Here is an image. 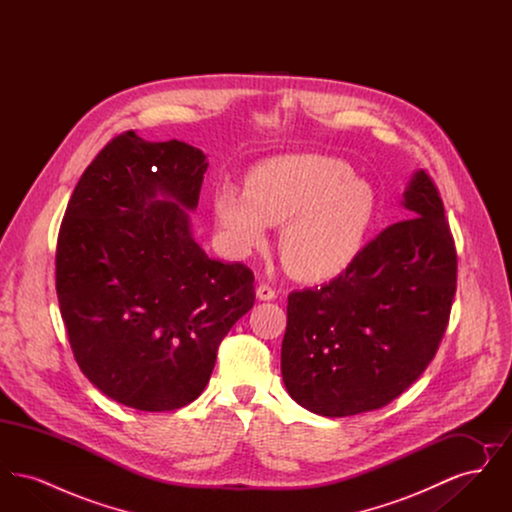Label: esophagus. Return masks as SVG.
Segmentation results:
<instances>
[{"mask_svg":"<svg viewBox=\"0 0 512 512\" xmlns=\"http://www.w3.org/2000/svg\"><path fill=\"white\" fill-rule=\"evenodd\" d=\"M255 293H257V299H261V301H272L276 297V292L267 284H259Z\"/></svg>","mask_w":512,"mask_h":512,"instance_id":"34e87169","label":"esophagus"}]
</instances>
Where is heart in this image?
I'll return each mask as SVG.
<instances>
[{"label": "heart", "mask_w": 512, "mask_h": 512, "mask_svg": "<svg viewBox=\"0 0 512 512\" xmlns=\"http://www.w3.org/2000/svg\"><path fill=\"white\" fill-rule=\"evenodd\" d=\"M222 244L247 257L268 244V226H281L278 251L305 282L343 274L365 249L376 217V195L341 159L297 153L255 165L245 190L220 184L211 195Z\"/></svg>", "instance_id": "1"}]
</instances>
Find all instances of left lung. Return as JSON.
<instances>
[{"mask_svg":"<svg viewBox=\"0 0 512 512\" xmlns=\"http://www.w3.org/2000/svg\"><path fill=\"white\" fill-rule=\"evenodd\" d=\"M401 222L332 282L288 295L282 378L320 416L382 409L426 370L457 290V253L438 190L416 171Z\"/></svg>","mask_w":512,"mask_h":512,"instance_id":"left-lung-1","label":"left lung"}]
</instances>
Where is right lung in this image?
<instances>
[{
    "label": "right lung",
    "mask_w": 512,
    "mask_h": 512,
    "mask_svg": "<svg viewBox=\"0 0 512 512\" xmlns=\"http://www.w3.org/2000/svg\"><path fill=\"white\" fill-rule=\"evenodd\" d=\"M207 155L134 130L99 151L61 224L55 286L74 359L101 393L161 413L205 390L220 341L253 307V272L192 236Z\"/></svg>",
    "instance_id": "1"
}]
</instances>
